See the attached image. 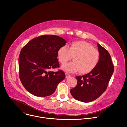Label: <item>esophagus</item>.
<instances>
[{
	"instance_id": "obj_1",
	"label": "esophagus",
	"mask_w": 127,
	"mask_h": 127,
	"mask_svg": "<svg viewBox=\"0 0 127 127\" xmlns=\"http://www.w3.org/2000/svg\"><path fill=\"white\" fill-rule=\"evenodd\" d=\"M65 75H66V78H68V77H70V75L67 73H65Z\"/></svg>"
}]
</instances>
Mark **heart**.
Instances as JSON below:
<instances>
[{
    "label": "heart",
    "mask_w": 127,
    "mask_h": 127,
    "mask_svg": "<svg viewBox=\"0 0 127 127\" xmlns=\"http://www.w3.org/2000/svg\"><path fill=\"white\" fill-rule=\"evenodd\" d=\"M73 57L74 61L63 65L64 71L75 72L80 70L81 73H88L95 68L99 60L98 50L84 41H74L69 48L63 46L57 52L58 60L62 64L71 60Z\"/></svg>",
    "instance_id": "b5f03b06"
}]
</instances>
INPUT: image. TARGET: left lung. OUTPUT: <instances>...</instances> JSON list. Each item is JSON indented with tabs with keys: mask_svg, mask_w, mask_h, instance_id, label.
I'll list each match as a JSON object with an SVG mask.
<instances>
[{
	"mask_svg": "<svg viewBox=\"0 0 127 127\" xmlns=\"http://www.w3.org/2000/svg\"><path fill=\"white\" fill-rule=\"evenodd\" d=\"M99 60L95 68L89 73L77 76V85L70 90L72 96L84 103L92 102L106 90L114 71L111 58L107 50L97 43Z\"/></svg>",
	"mask_w": 127,
	"mask_h": 127,
	"instance_id": "obj_1",
	"label": "left lung"
}]
</instances>
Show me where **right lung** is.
Segmentation results:
<instances>
[{
	"instance_id": "right-lung-1",
	"label": "right lung",
	"mask_w": 127,
	"mask_h": 127,
	"mask_svg": "<svg viewBox=\"0 0 127 127\" xmlns=\"http://www.w3.org/2000/svg\"><path fill=\"white\" fill-rule=\"evenodd\" d=\"M66 41L55 35H43L32 39L21 49L19 57V78L24 88L32 95L44 97L52 95L65 78L59 70L57 59L59 48Z\"/></svg>"
}]
</instances>
